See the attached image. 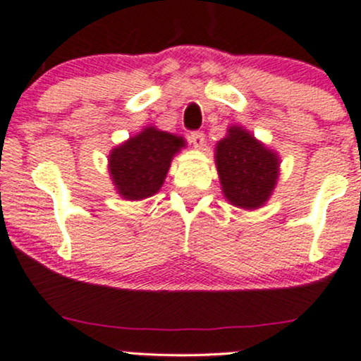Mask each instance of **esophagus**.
<instances>
[{"instance_id": "1", "label": "esophagus", "mask_w": 361, "mask_h": 361, "mask_svg": "<svg viewBox=\"0 0 361 361\" xmlns=\"http://www.w3.org/2000/svg\"><path fill=\"white\" fill-rule=\"evenodd\" d=\"M188 138H190L191 143H193V147H196V148L203 147V143H204V133H203V131H191Z\"/></svg>"}]
</instances>
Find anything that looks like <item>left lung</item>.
Returning <instances> with one entry per match:
<instances>
[{
  "label": "left lung",
  "instance_id": "8db88e82",
  "mask_svg": "<svg viewBox=\"0 0 361 361\" xmlns=\"http://www.w3.org/2000/svg\"><path fill=\"white\" fill-rule=\"evenodd\" d=\"M278 157L248 131L230 128L216 147V168L228 202L259 208L271 195L278 178Z\"/></svg>",
  "mask_w": 361,
  "mask_h": 361
}]
</instances>
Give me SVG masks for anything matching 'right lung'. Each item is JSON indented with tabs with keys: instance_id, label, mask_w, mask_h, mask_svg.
I'll return each mask as SVG.
<instances>
[{
	"instance_id": "1",
	"label": "right lung",
	"mask_w": 361,
	"mask_h": 361,
	"mask_svg": "<svg viewBox=\"0 0 361 361\" xmlns=\"http://www.w3.org/2000/svg\"><path fill=\"white\" fill-rule=\"evenodd\" d=\"M183 140L145 128L109 154V173L118 193L125 200H143L161 188L171 158L183 147Z\"/></svg>"
}]
</instances>
